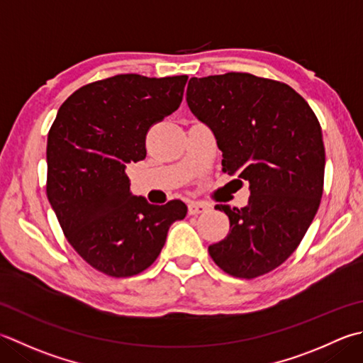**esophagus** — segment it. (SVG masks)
<instances>
[{
	"label": "esophagus",
	"mask_w": 363,
	"mask_h": 363,
	"mask_svg": "<svg viewBox=\"0 0 363 363\" xmlns=\"http://www.w3.org/2000/svg\"><path fill=\"white\" fill-rule=\"evenodd\" d=\"M209 209V206L206 203H201V201H191L189 204V214L190 216H198V214H203V212H206Z\"/></svg>",
	"instance_id": "esophagus-1"
}]
</instances>
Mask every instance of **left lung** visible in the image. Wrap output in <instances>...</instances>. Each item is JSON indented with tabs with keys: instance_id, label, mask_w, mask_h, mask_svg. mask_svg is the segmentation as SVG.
Returning <instances> with one entry per match:
<instances>
[{
	"instance_id": "8db88e82",
	"label": "left lung",
	"mask_w": 363,
	"mask_h": 363,
	"mask_svg": "<svg viewBox=\"0 0 363 363\" xmlns=\"http://www.w3.org/2000/svg\"><path fill=\"white\" fill-rule=\"evenodd\" d=\"M187 105L214 133L222 172L250 189L245 208L216 206L228 216L230 233L209 245L211 258L239 279L274 271L301 244L321 203L318 118L288 84L242 72L190 78Z\"/></svg>"
}]
</instances>
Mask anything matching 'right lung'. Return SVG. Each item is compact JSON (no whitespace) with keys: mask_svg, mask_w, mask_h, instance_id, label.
<instances>
[{"mask_svg":"<svg viewBox=\"0 0 363 363\" xmlns=\"http://www.w3.org/2000/svg\"><path fill=\"white\" fill-rule=\"evenodd\" d=\"M187 75H115L67 97L47 140V196L75 252L110 277L157 259L179 200L149 204L130 191L125 167L146 157L149 127L179 108Z\"/></svg>","mask_w":363,"mask_h":363,"instance_id":"obj_1","label":"right lung"}]
</instances>
